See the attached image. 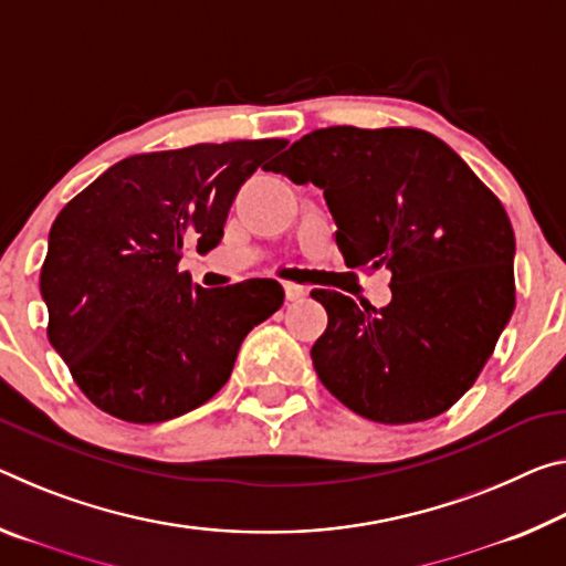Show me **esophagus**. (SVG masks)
<instances>
[{"label":"esophagus","mask_w":566,"mask_h":566,"mask_svg":"<svg viewBox=\"0 0 566 566\" xmlns=\"http://www.w3.org/2000/svg\"><path fill=\"white\" fill-rule=\"evenodd\" d=\"M284 294H286V300H290V302L304 300V297H307V286L294 284V282H284Z\"/></svg>","instance_id":"34e87169"}]
</instances>
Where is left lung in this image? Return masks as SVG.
I'll list each match as a JSON object with an SVG mask.
<instances>
[{
	"mask_svg": "<svg viewBox=\"0 0 566 566\" xmlns=\"http://www.w3.org/2000/svg\"><path fill=\"white\" fill-rule=\"evenodd\" d=\"M325 191L353 269H390L375 310L312 290L327 329L312 363L343 406L375 423L446 412L476 382L516 307L514 229L496 193L420 128H319L269 166Z\"/></svg>",
	"mask_w": 566,
	"mask_h": 566,
	"instance_id": "left-lung-1",
	"label": "left lung"
}]
</instances>
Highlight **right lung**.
I'll return each mask as SVG.
<instances>
[{
  "mask_svg": "<svg viewBox=\"0 0 566 566\" xmlns=\"http://www.w3.org/2000/svg\"><path fill=\"white\" fill-rule=\"evenodd\" d=\"M280 138L199 143L118 160L57 213L40 272L48 337L93 406L160 423L227 385L239 347L284 302L276 280L203 290L191 241H221L239 186Z\"/></svg>",
  "mask_w": 566,
  "mask_h": 566,
  "instance_id": "obj_1",
  "label": "right lung"
}]
</instances>
